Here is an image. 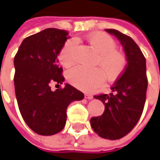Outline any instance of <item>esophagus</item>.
I'll return each instance as SVG.
<instances>
[{
    "label": "esophagus",
    "mask_w": 160,
    "mask_h": 160,
    "mask_svg": "<svg viewBox=\"0 0 160 160\" xmlns=\"http://www.w3.org/2000/svg\"><path fill=\"white\" fill-rule=\"evenodd\" d=\"M85 98L88 100H92L93 99V95L90 94H85Z\"/></svg>",
    "instance_id": "esophagus-1"
}]
</instances>
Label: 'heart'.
<instances>
[{
    "instance_id": "1",
    "label": "heart",
    "mask_w": 160,
    "mask_h": 160,
    "mask_svg": "<svg viewBox=\"0 0 160 160\" xmlns=\"http://www.w3.org/2000/svg\"><path fill=\"white\" fill-rule=\"evenodd\" d=\"M87 40L90 46L97 52L95 63L99 67L85 68L76 66L67 73V79L77 88L90 91L102 84L105 76L108 80L117 79L124 70L126 59L124 55L117 49V43L110 36L102 32L89 34ZM78 40L70 38L63 45L59 52V60L65 66H72L75 61Z\"/></svg>"
}]
</instances>
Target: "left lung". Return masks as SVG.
Returning a JSON list of instances; mask_svg holds the SVG:
<instances>
[{"label":"left lung","instance_id":"1","mask_svg":"<svg viewBox=\"0 0 160 160\" xmlns=\"http://www.w3.org/2000/svg\"><path fill=\"white\" fill-rule=\"evenodd\" d=\"M106 31L115 36L121 43L127 65L111 87V94L94 95V98L105 105V110L102 116L92 117L90 123L101 138L117 140L131 131L144 110L148 86L146 60L130 37L113 29H106Z\"/></svg>","mask_w":160,"mask_h":160}]
</instances>
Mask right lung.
Masks as SVG:
<instances>
[{"instance_id":"right-lung-1","label":"right lung","mask_w":160,"mask_h":160,"mask_svg":"<svg viewBox=\"0 0 160 160\" xmlns=\"http://www.w3.org/2000/svg\"><path fill=\"white\" fill-rule=\"evenodd\" d=\"M68 32L49 28L26 38L14 58V83L18 108L23 120L37 134L51 136L66 125V108L84 94L69 84L51 90L52 83L62 84L63 68L58 56Z\"/></svg>"}]
</instances>
